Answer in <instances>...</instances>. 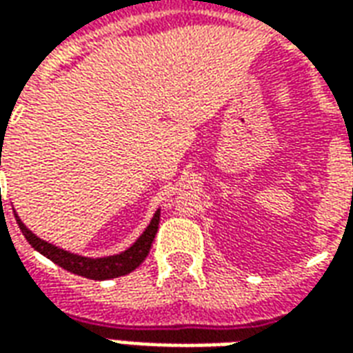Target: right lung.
<instances>
[{"mask_svg": "<svg viewBox=\"0 0 353 353\" xmlns=\"http://www.w3.org/2000/svg\"><path fill=\"white\" fill-rule=\"evenodd\" d=\"M0 166H1V153H0ZM17 217V223H19L22 234L26 236V240L30 242V245L34 248L35 252H39L41 255H45L47 259H50L52 263H57L58 266H62L64 270L73 274H79V276H85V278H90V280H111V278H119V276H124V274L136 270L145 257L149 255V250H151V244H153L154 234L159 230V221H161V210H157L153 215V219L149 223V227L143 230V234L134 242V244L123 253H117V255H109V257H98V259H92V257H83V255H77V253H70L65 250H60L57 245L45 242L39 236H35L32 230L28 229L24 223L20 221V217L14 214Z\"/></svg>", "mask_w": 353, "mask_h": 353, "instance_id": "obj_1", "label": "right lung"}]
</instances>
